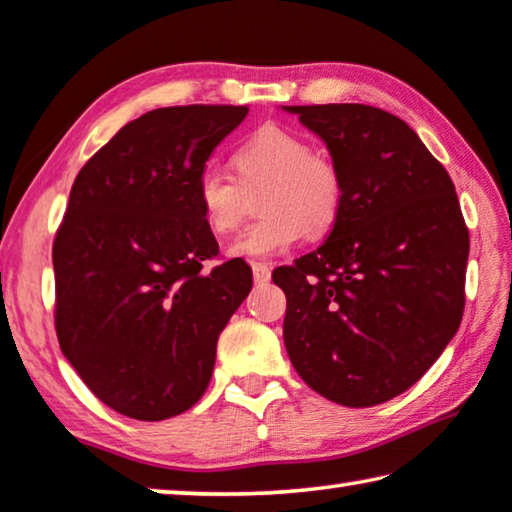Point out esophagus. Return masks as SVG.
I'll use <instances>...</instances> for the list:
<instances>
[{
  "instance_id": "34e87169",
  "label": "esophagus",
  "mask_w": 512,
  "mask_h": 512,
  "mask_svg": "<svg viewBox=\"0 0 512 512\" xmlns=\"http://www.w3.org/2000/svg\"><path fill=\"white\" fill-rule=\"evenodd\" d=\"M253 278L257 285H264V282L271 280V266L264 262H253Z\"/></svg>"
}]
</instances>
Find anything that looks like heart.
<instances>
[{"mask_svg":"<svg viewBox=\"0 0 512 512\" xmlns=\"http://www.w3.org/2000/svg\"><path fill=\"white\" fill-rule=\"evenodd\" d=\"M234 170L237 180L218 166H205L196 180L200 216L214 234L237 230L246 193L263 189L257 209L264 218L232 243V255L259 259L287 253L305 232L323 234L337 221L344 200L342 170L289 129H257L234 154Z\"/></svg>","mask_w":512,"mask_h":512,"instance_id":"1","label":"heart"}]
</instances>
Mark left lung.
Segmentation results:
<instances>
[{"mask_svg": "<svg viewBox=\"0 0 512 512\" xmlns=\"http://www.w3.org/2000/svg\"><path fill=\"white\" fill-rule=\"evenodd\" d=\"M285 111L344 177L328 241L273 271L289 360L328 401L371 408L415 385L460 326L469 232L456 186L415 129L383 109Z\"/></svg>", "mask_w": 512, "mask_h": 512, "instance_id": "left-lung-1", "label": "left lung"}]
</instances>
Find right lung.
Here are the masks:
<instances>
[{"mask_svg": "<svg viewBox=\"0 0 512 512\" xmlns=\"http://www.w3.org/2000/svg\"><path fill=\"white\" fill-rule=\"evenodd\" d=\"M248 107L189 104L143 113L72 184L52 262L61 351L120 415L161 421L196 405L216 342L253 287L243 259L218 255L196 180Z\"/></svg>", "mask_w": 512, "mask_h": 512, "instance_id": "1", "label": "right lung"}]
</instances>
